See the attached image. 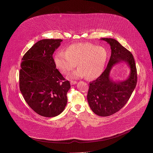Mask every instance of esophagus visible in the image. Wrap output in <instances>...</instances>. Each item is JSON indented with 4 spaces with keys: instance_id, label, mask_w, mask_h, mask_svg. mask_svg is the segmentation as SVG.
I'll use <instances>...</instances> for the list:
<instances>
[{
    "instance_id": "obj_1",
    "label": "esophagus",
    "mask_w": 153,
    "mask_h": 153,
    "mask_svg": "<svg viewBox=\"0 0 153 153\" xmlns=\"http://www.w3.org/2000/svg\"><path fill=\"white\" fill-rule=\"evenodd\" d=\"M77 83V81H71V84H72V85H74V84H76Z\"/></svg>"
}]
</instances>
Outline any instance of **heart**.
<instances>
[{"label": "heart", "instance_id": "b5f03b06", "mask_svg": "<svg viewBox=\"0 0 153 153\" xmlns=\"http://www.w3.org/2000/svg\"><path fill=\"white\" fill-rule=\"evenodd\" d=\"M107 57V51L104 47L91 43H79L69 46L65 52H58L54 57V62L64 74L70 73L77 63L79 68L70 77L77 79L87 76L88 79L93 80L102 74Z\"/></svg>", "mask_w": 153, "mask_h": 153}]
</instances>
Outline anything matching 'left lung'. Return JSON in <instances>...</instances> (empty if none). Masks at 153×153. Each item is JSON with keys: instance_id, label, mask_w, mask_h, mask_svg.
<instances>
[{"instance_id": "left-lung-1", "label": "left lung", "mask_w": 153, "mask_h": 153, "mask_svg": "<svg viewBox=\"0 0 153 153\" xmlns=\"http://www.w3.org/2000/svg\"><path fill=\"white\" fill-rule=\"evenodd\" d=\"M109 44L111 55L107 66L102 74L89 84L87 100L95 114L110 116L122 108L128 102L137 82V72L132 54L112 38H101ZM125 63L130 69L129 77L123 81L113 80L111 68L115 65Z\"/></svg>"}]
</instances>
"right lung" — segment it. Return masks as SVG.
<instances>
[{"label": "right lung", "mask_w": 153, "mask_h": 153, "mask_svg": "<svg viewBox=\"0 0 153 153\" xmlns=\"http://www.w3.org/2000/svg\"><path fill=\"white\" fill-rule=\"evenodd\" d=\"M62 39H45L34 44L22 58L19 88L30 107L44 117H56L67 104L69 81L56 69L53 54Z\"/></svg>", "instance_id": "add662e5"}]
</instances>
